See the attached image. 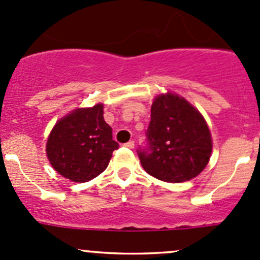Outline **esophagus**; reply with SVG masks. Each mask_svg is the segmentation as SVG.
I'll list each match as a JSON object with an SVG mask.
<instances>
[{"label":"esophagus","instance_id":"obj_1","mask_svg":"<svg viewBox=\"0 0 260 260\" xmlns=\"http://www.w3.org/2000/svg\"><path fill=\"white\" fill-rule=\"evenodd\" d=\"M124 147H127V148H131V149H132V148H135V142H133V141H129V142H127V143L124 144Z\"/></svg>","mask_w":260,"mask_h":260}]
</instances>
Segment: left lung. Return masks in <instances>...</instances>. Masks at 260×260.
Segmentation results:
<instances>
[{
    "label": "left lung",
    "instance_id": "8db88e82",
    "mask_svg": "<svg viewBox=\"0 0 260 260\" xmlns=\"http://www.w3.org/2000/svg\"><path fill=\"white\" fill-rule=\"evenodd\" d=\"M147 129V148H139L142 167L167 182H182L206 168L212 139L206 121L190 102L176 93L154 99Z\"/></svg>",
    "mask_w": 260,
    "mask_h": 260
}]
</instances>
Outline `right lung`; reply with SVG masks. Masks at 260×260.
Wrapping results in <instances>:
<instances>
[{
    "label": "right lung",
    "instance_id": "1",
    "mask_svg": "<svg viewBox=\"0 0 260 260\" xmlns=\"http://www.w3.org/2000/svg\"><path fill=\"white\" fill-rule=\"evenodd\" d=\"M118 143L104 119V105L76 108L51 129L47 155L51 167L64 178L86 182L107 168Z\"/></svg>",
    "mask_w": 260,
    "mask_h": 260
}]
</instances>
